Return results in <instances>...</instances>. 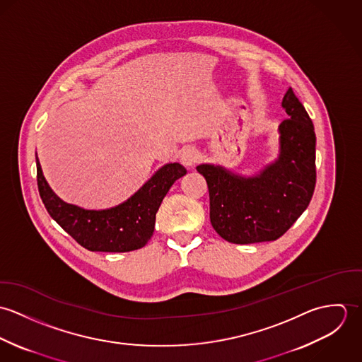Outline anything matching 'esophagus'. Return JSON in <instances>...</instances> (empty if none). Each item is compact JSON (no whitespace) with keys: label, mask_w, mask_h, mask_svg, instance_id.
Returning <instances> with one entry per match:
<instances>
[{"label":"esophagus","mask_w":362,"mask_h":362,"mask_svg":"<svg viewBox=\"0 0 362 362\" xmlns=\"http://www.w3.org/2000/svg\"><path fill=\"white\" fill-rule=\"evenodd\" d=\"M181 161L187 165V167H194L195 163L198 161V151L195 148H185L181 153Z\"/></svg>","instance_id":"esophagus-1"}]
</instances>
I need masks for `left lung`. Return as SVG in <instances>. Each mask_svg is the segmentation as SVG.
Returning <instances> with one entry per match:
<instances>
[{"label": "left lung", "mask_w": 362, "mask_h": 362, "mask_svg": "<svg viewBox=\"0 0 362 362\" xmlns=\"http://www.w3.org/2000/svg\"><path fill=\"white\" fill-rule=\"evenodd\" d=\"M281 105L288 118L279 127V157L259 174L243 177L214 164L197 167L209 188L210 223L228 243L274 241L310 205L316 184L313 124L291 88Z\"/></svg>", "instance_id": "obj_1"}]
</instances>
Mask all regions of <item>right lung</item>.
<instances>
[{
  "mask_svg": "<svg viewBox=\"0 0 362 362\" xmlns=\"http://www.w3.org/2000/svg\"><path fill=\"white\" fill-rule=\"evenodd\" d=\"M36 165L39 194L49 214L78 244L99 252H129L145 247L153 235L161 201L171 185L187 174L180 163L164 164L121 205L88 210L61 201L49 187L37 156Z\"/></svg>",
  "mask_w": 362,
  "mask_h": 362,
  "instance_id": "1",
  "label": "right lung"
}]
</instances>
